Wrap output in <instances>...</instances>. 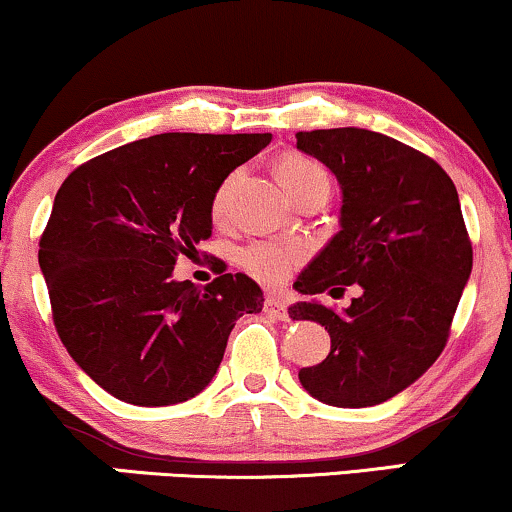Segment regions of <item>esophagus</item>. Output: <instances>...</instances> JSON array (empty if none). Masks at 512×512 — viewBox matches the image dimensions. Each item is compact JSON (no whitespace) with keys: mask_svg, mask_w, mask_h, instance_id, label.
Returning <instances> with one entry per match:
<instances>
[{"mask_svg":"<svg viewBox=\"0 0 512 512\" xmlns=\"http://www.w3.org/2000/svg\"><path fill=\"white\" fill-rule=\"evenodd\" d=\"M264 312H267L269 317L281 319V322L288 317V307L283 305V300L276 298V295H267V300H264Z\"/></svg>","mask_w":512,"mask_h":512,"instance_id":"obj_1","label":"esophagus"}]
</instances>
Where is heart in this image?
<instances>
[{
    "mask_svg": "<svg viewBox=\"0 0 512 512\" xmlns=\"http://www.w3.org/2000/svg\"><path fill=\"white\" fill-rule=\"evenodd\" d=\"M281 186L286 193L295 197L300 190L315 186V183H326L331 186V178L326 169L315 159L305 155H286L279 162ZM236 181V174L226 178L221 183L212 200V214L214 217H224L226 205H229L231 186ZM305 260V248L298 243H272V240H255V243L245 245L240 250V267L248 272L252 279H257L264 286H281L283 281L291 279V274L300 267Z\"/></svg>",
    "mask_w": 512,
    "mask_h": 512,
    "instance_id": "obj_1",
    "label": "heart"
}]
</instances>
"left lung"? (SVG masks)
Instances as JSON below:
<instances>
[{"instance_id": "8db88e82", "label": "left lung", "mask_w": 512, "mask_h": 512, "mask_svg": "<svg viewBox=\"0 0 512 512\" xmlns=\"http://www.w3.org/2000/svg\"><path fill=\"white\" fill-rule=\"evenodd\" d=\"M298 150L334 171L341 231L307 264L295 288L343 295V312L298 303L293 319L319 322L331 353L298 372L310 396L336 408L379 405L420 379L451 336L472 272V243L451 176L415 147L365 128L300 131Z\"/></svg>"}]
</instances>
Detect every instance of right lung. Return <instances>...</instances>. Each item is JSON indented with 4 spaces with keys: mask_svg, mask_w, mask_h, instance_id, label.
<instances>
[{
    "mask_svg": "<svg viewBox=\"0 0 512 512\" xmlns=\"http://www.w3.org/2000/svg\"><path fill=\"white\" fill-rule=\"evenodd\" d=\"M272 133H162L80 164L61 183L40 238L57 334L78 367L114 398L174 405L212 381L231 329L260 312L245 274L205 288L174 281L178 255L212 236L224 178Z\"/></svg>",
    "mask_w": 512,
    "mask_h": 512,
    "instance_id": "obj_1",
    "label": "right lung"
}]
</instances>
